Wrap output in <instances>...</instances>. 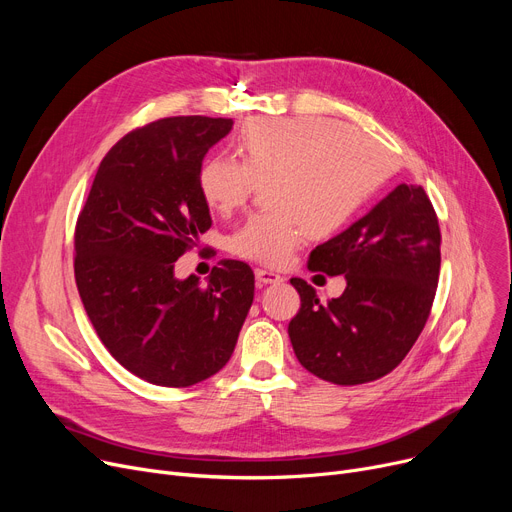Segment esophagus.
Returning <instances> with one entry per match:
<instances>
[{"label": "esophagus", "mask_w": 512, "mask_h": 512, "mask_svg": "<svg viewBox=\"0 0 512 512\" xmlns=\"http://www.w3.org/2000/svg\"><path fill=\"white\" fill-rule=\"evenodd\" d=\"M255 278L259 284H278L282 282V276L272 270H255Z\"/></svg>", "instance_id": "obj_1"}]
</instances>
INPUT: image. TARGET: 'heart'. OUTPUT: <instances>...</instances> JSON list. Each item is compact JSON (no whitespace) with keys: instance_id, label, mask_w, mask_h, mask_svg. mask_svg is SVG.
Listing matches in <instances>:
<instances>
[{"instance_id":"obj_1","label":"heart","mask_w":512,"mask_h":512,"mask_svg":"<svg viewBox=\"0 0 512 512\" xmlns=\"http://www.w3.org/2000/svg\"><path fill=\"white\" fill-rule=\"evenodd\" d=\"M240 161L211 157L199 191L218 213L245 203L265 182V203L228 238L234 255L286 265L307 234L340 230L390 174L384 147L363 132L326 118H257L236 137Z\"/></svg>"}]
</instances>
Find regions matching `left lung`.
<instances>
[{
	"label": "left lung",
	"mask_w": 512,
	"mask_h": 512,
	"mask_svg": "<svg viewBox=\"0 0 512 512\" xmlns=\"http://www.w3.org/2000/svg\"><path fill=\"white\" fill-rule=\"evenodd\" d=\"M440 226L421 186L398 184L361 220L309 255L311 272L344 276L338 299L321 303L292 278L301 309L288 324L294 355L317 378L367 384L390 373L419 338L440 276Z\"/></svg>",
	"instance_id": "obj_1"
}]
</instances>
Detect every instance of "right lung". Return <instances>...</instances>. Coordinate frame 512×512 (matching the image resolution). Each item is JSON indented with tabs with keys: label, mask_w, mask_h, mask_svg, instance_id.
Returning <instances> with one entry per match:
<instances>
[{
	"label": "right lung",
	"mask_w": 512,
	"mask_h": 512,
	"mask_svg": "<svg viewBox=\"0 0 512 512\" xmlns=\"http://www.w3.org/2000/svg\"><path fill=\"white\" fill-rule=\"evenodd\" d=\"M230 118L176 116L122 137L99 164L74 232V278L112 357L141 380L186 388L234 353L255 294L253 270L222 259L207 284L174 265L211 228L199 191L207 151Z\"/></svg>",
	"instance_id": "obj_1"
}]
</instances>
